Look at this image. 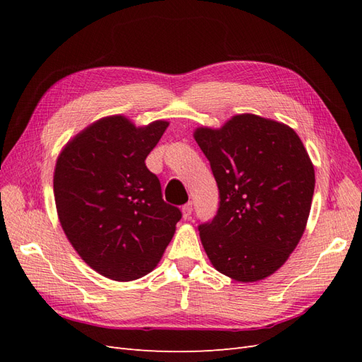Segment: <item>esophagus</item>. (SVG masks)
Instances as JSON below:
<instances>
[{"label":"esophagus","mask_w":362,"mask_h":362,"mask_svg":"<svg viewBox=\"0 0 362 362\" xmlns=\"http://www.w3.org/2000/svg\"><path fill=\"white\" fill-rule=\"evenodd\" d=\"M192 210H193V204L189 201L187 204L182 205V217L184 218H190V214H192Z\"/></svg>","instance_id":"1"}]
</instances>
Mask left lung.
Returning <instances> with one entry per match:
<instances>
[{"label": "left lung", "instance_id": "1", "mask_svg": "<svg viewBox=\"0 0 362 362\" xmlns=\"http://www.w3.org/2000/svg\"><path fill=\"white\" fill-rule=\"evenodd\" d=\"M194 139L218 189L216 216L198 226L208 258L238 282L270 276L308 221L315 184L308 152L290 127L255 115L198 128Z\"/></svg>", "mask_w": 362, "mask_h": 362}]
</instances>
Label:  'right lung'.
Segmentation results:
<instances>
[{"label": "right lung", "instance_id": "add662e5", "mask_svg": "<svg viewBox=\"0 0 362 362\" xmlns=\"http://www.w3.org/2000/svg\"><path fill=\"white\" fill-rule=\"evenodd\" d=\"M169 127L136 128L124 116L104 117L64 146L54 172V198L64 234L93 270L133 281L154 270L180 222L161 184L145 164Z\"/></svg>", "mask_w": 362, "mask_h": 362}]
</instances>
